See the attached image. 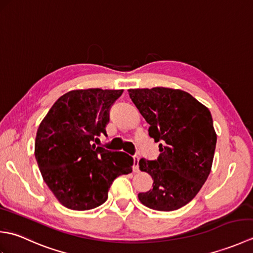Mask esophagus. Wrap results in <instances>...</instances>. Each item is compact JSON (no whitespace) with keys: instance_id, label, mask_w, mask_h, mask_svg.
<instances>
[{"instance_id":"esophagus-1","label":"esophagus","mask_w":253,"mask_h":253,"mask_svg":"<svg viewBox=\"0 0 253 253\" xmlns=\"http://www.w3.org/2000/svg\"><path fill=\"white\" fill-rule=\"evenodd\" d=\"M132 160H133V171H135V173H138L139 171V160H140V158H139L138 155H133Z\"/></svg>"}]
</instances>
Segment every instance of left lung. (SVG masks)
<instances>
[{
    "label": "left lung",
    "mask_w": 253,
    "mask_h": 253,
    "mask_svg": "<svg viewBox=\"0 0 253 253\" xmlns=\"http://www.w3.org/2000/svg\"><path fill=\"white\" fill-rule=\"evenodd\" d=\"M132 103L149 124V136L160 142L157 160L141 159L153 188L138 195L157 211H174L189 203L211 171L216 133L208 107L182 90L129 89Z\"/></svg>",
    "instance_id": "left-lung-1"
}]
</instances>
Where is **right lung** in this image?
<instances>
[{
    "instance_id": "obj_1",
    "label": "right lung",
    "mask_w": 253,
    "mask_h": 253,
    "mask_svg": "<svg viewBox=\"0 0 253 253\" xmlns=\"http://www.w3.org/2000/svg\"><path fill=\"white\" fill-rule=\"evenodd\" d=\"M123 90H73L62 95L38 128L35 157L43 180L64 207L76 211L104 203L113 181L131 173L133 160L92 142L106 135L110 110Z\"/></svg>"
}]
</instances>
